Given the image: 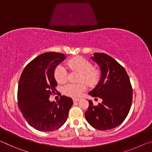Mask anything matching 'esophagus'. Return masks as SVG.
Wrapping results in <instances>:
<instances>
[{"mask_svg": "<svg viewBox=\"0 0 152 152\" xmlns=\"http://www.w3.org/2000/svg\"><path fill=\"white\" fill-rule=\"evenodd\" d=\"M80 101L79 99H73V101L74 102H78Z\"/></svg>", "mask_w": 152, "mask_h": 152, "instance_id": "1", "label": "esophagus"}]
</instances>
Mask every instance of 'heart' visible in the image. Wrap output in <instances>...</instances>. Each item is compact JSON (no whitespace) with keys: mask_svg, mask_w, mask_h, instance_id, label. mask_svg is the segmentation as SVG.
Returning <instances> with one entry per match:
<instances>
[{"mask_svg":"<svg viewBox=\"0 0 152 152\" xmlns=\"http://www.w3.org/2000/svg\"><path fill=\"white\" fill-rule=\"evenodd\" d=\"M68 65L71 70L78 72L81 74L80 81L84 80L90 85H93L98 82L100 77L99 71L93 68V65L86 59L78 57L71 59L68 61ZM54 76L58 83H65L68 80V72L66 67L60 64L56 67ZM86 84L84 82L78 84H68L64 87V93L67 96L76 98L80 96L82 92L86 91Z\"/></svg>","mask_w":152,"mask_h":152,"instance_id":"1","label":"heart"}]
</instances>
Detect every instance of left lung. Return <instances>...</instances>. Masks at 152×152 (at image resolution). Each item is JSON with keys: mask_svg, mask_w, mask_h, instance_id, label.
Masks as SVG:
<instances>
[{"mask_svg": "<svg viewBox=\"0 0 152 152\" xmlns=\"http://www.w3.org/2000/svg\"><path fill=\"white\" fill-rule=\"evenodd\" d=\"M92 61L101 70V78L88 94L102 99L94 106L89 100L85 118L92 127L109 130L121 124L127 117L132 103L133 89L124 68L110 56L94 53Z\"/></svg>", "mask_w": 152, "mask_h": 152, "instance_id": "left-lung-1", "label": "left lung"}]
</instances>
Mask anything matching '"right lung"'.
I'll list each match as a JSON object with an SVG mask.
<instances>
[{"instance_id": "obj_1", "label": "right lung", "mask_w": 152, "mask_h": 152, "mask_svg": "<svg viewBox=\"0 0 152 152\" xmlns=\"http://www.w3.org/2000/svg\"><path fill=\"white\" fill-rule=\"evenodd\" d=\"M66 55L45 52L29 63L23 71L18 86V104L27 123L40 132L58 129L66 121L73 104L70 97L61 96L58 102L49 99L58 85L56 67Z\"/></svg>"}]
</instances>
